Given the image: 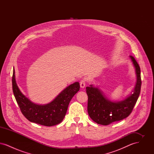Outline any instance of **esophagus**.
I'll use <instances>...</instances> for the list:
<instances>
[{
	"label": "esophagus",
	"instance_id": "esophagus-1",
	"mask_svg": "<svg viewBox=\"0 0 154 154\" xmlns=\"http://www.w3.org/2000/svg\"><path fill=\"white\" fill-rule=\"evenodd\" d=\"M80 85L81 88H84L85 86V80H81L80 82Z\"/></svg>",
	"mask_w": 154,
	"mask_h": 154
}]
</instances>
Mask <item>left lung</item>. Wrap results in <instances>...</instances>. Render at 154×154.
<instances>
[{"mask_svg":"<svg viewBox=\"0 0 154 154\" xmlns=\"http://www.w3.org/2000/svg\"><path fill=\"white\" fill-rule=\"evenodd\" d=\"M130 58L136 69L137 82L133 94L125 100L118 102H111L104 97L98 88L92 85L86 87L88 97V114L96 123L108 125L124 119L132 112L140 94L141 80L138 63L132 55Z\"/></svg>","mask_w":154,"mask_h":154,"instance_id":"left-lung-1","label":"left lung"}]
</instances>
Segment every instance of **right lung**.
<instances>
[{"label": "right lung", "mask_w": 154, "mask_h": 154, "mask_svg": "<svg viewBox=\"0 0 154 154\" xmlns=\"http://www.w3.org/2000/svg\"><path fill=\"white\" fill-rule=\"evenodd\" d=\"M13 91L15 98L24 117L32 122L51 126L60 123L65 117L69 104L80 90L79 82L70 85L51 102L45 105L32 102L18 87L15 79V70L12 77Z\"/></svg>", "instance_id": "obj_1"}]
</instances>
